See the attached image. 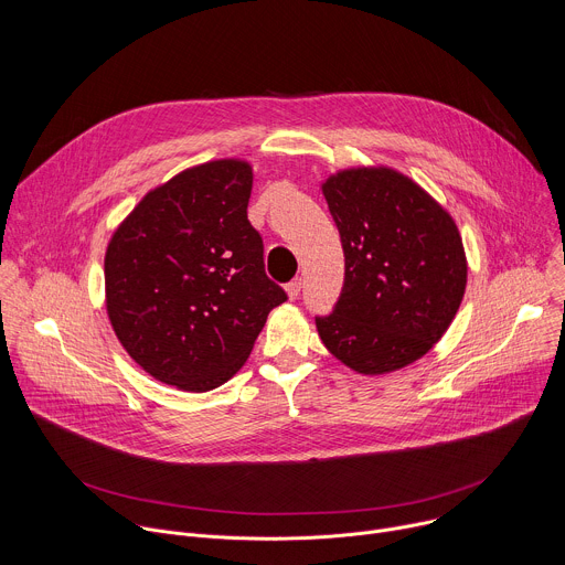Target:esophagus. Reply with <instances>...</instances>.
I'll return each instance as SVG.
<instances>
[{
    "mask_svg": "<svg viewBox=\"0 0 565 565\" xmlns=\"http://www.w3.org/2000/svg\"><path fill=\"white\" fill-rule=\"evenodd\" d=\"M286 292H288L290 299H297L299 292H301V277H295V279L286 286Z\"/></svg>",
    "mask_w": 565,
    "mask_h": 565,
    "instance_id": "34e87169",
    "label": "esophagus"
}]
</instances>
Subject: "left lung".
Returning <instances> with one entry per match:
<instances>
[{
	"label": "left lung",
	"instance_id": "1",
	"mask_svg": "<svg viewBox=\"0 0 565 565\" xmlns=\"http://www.w3.org/2000/svg\"><path fill=\"white\" fill-rule=\"evenodd\" d=\"M321 191L345 257L339 301L315 319L323 345L361 374L422 359L466 292L455 220L419 183L386 166L339 170Z\"/></svg>",
	"mask_w": 565,
	"mask_h": 565
}]
</instances>
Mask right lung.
<instances>
[{"instance_id": "obj_1", "label": "right lung", "mask_w": 565, "mask_h": 565, "mask_svg": "<svg viewBox=\"0 0 565 565\" xmlns=\"http://www.w3.org/2000/svg\"><path fill=\"white\" fill-rule=\"evenodd\" d=\"M253 168L215 159L150 193L113 233L106 259L110 326L150 377L188 393L226 384L268 312L286 301L264 270L248 222Z\"/></svg>"}]
</instances>
